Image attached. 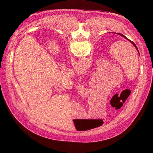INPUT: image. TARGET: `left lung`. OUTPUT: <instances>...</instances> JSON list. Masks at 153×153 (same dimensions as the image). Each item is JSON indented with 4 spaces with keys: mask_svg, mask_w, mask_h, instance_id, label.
<instances>
[{
    "mask_svg": "<svg viewBox=\"0 0 153 153\" xmlns=\"http://www.w3.org/2000/svg\"><path fill=\"white\" fill-rule=\"evenodd\" d=\"M117 34H119V35H120V36H122V37H124V38H125V39H127V40H128V41H129V42H131V43H132V44H133V45H134V47H135V48H136V49H137V51H138V52H139V50H138V48H137V47H136V45H135V43H134V42H132V41H131V40H129V39H128V38H127V37H125V36H124V35H123V34H120V33H117Z\"/></svg>",
    "mask_w": 153,
    "mask_h": 153,
    "instance_id": "1",
    "label": "left lung"
}]
</instances>
